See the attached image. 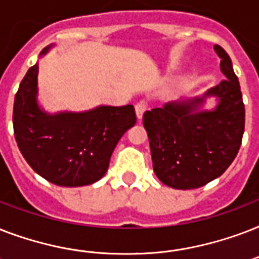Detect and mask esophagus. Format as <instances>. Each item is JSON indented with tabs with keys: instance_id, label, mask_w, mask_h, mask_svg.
<instances>
[{
	"instance_id": "34e87169",
	"label": "esophagus",
	"mask_w": 259,
	"mask_h": 259,
	"mask_svg": "<svg viewBox=\"0 0 259 259\" xmlns=\"http://www.w3.org/2000/svg\"><path fill=\"white\" fill-rule=\"evenodd\" d=\"M146 110H148V102L145 99H141V101H138L136 103V114H137V118H142L144 113H145Z\"/></svg>"
}]
</instances>
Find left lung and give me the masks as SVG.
Segmentation results:
<instances>
[{
    "label": "left lung",
    "instance_id": "8db88e82",
    "mask_svg": "<svg viewBox=\"0 0 259 259\" xmlns=\"http://www.w3.org/2000/svg\"><path fill=\"white\" fill-rule=\"evenodd\" d=\"M213 50L226 75L205 95L219 98L209 113H197L203 98L169 103L144 114L153 170L158 180L176 189L203 187L225 173L237 157L245 132V105L233 63L221 46Z\"/></svg>",
    "mask_w": 259,
    "mask_h": 259
}]
</instances>
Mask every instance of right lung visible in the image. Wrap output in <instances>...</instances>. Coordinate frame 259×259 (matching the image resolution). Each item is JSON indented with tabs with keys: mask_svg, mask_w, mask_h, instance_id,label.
I'll return each mask as SVG.
<instances>
[{
	"mask_svg": "<svg viewBox=\"0 0 259 259\" xmlns=\"http://www.w3.org/2000/svg\"><path fill=\"white\" fill-rule=\"evenodd\" d=\"M37 70V64L30 67L14 97L18 149L34 172L54 184H93L103 177L114 148L137 121L134 106H101L87 113L48 115L36 103Z\"/></svg>",
	"mask_w": 259,
	"mask_h": 259,
	"instance_id": "1",
	"label": "right lung"
}]
</instances>
